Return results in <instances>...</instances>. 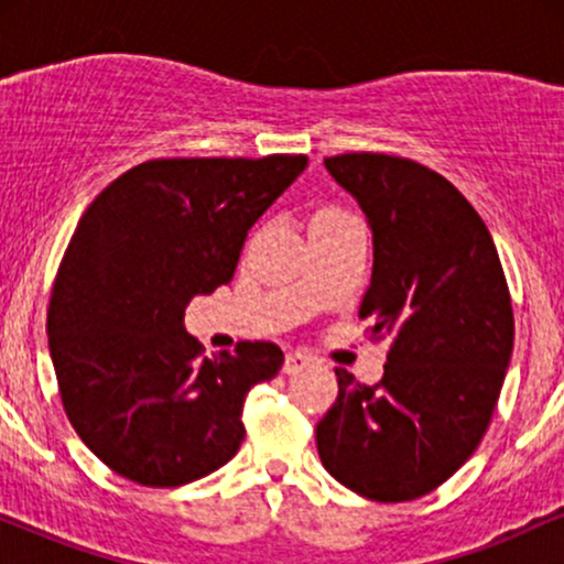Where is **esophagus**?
Returning <instances> with one entry per match:
<instances>
[{"instance_id": "obj_1", "label": "esophagus", "mask_w": 564, "mask_h": 564, "mask_svg": "<svg viewBox=\"0 0 564 564\" xmlns=\"http://www.w3.org/2000/svg\"><path fill=\"white\" fill-rule=\"evenodd\" d=\"M310 366V355H304V352H289L286 355V360H283V373H300L302 368H307Z\"/></svg>"}]
</instances>
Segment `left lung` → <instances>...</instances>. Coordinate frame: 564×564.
<instances>
[{"label": "left lung", "instance_id": "left-lung-1", "mask_svg": "<svg viewBox=\"0 0 564 564\" xmlns=\"http://www.w3.org/2000/svg\"><path fill=\"white\" fill-rule=\"evenodd\" d=\"M373 232L360 318L390 336L384 377L336 368L315 426L328 475L371 501H411L462 467L494 416L514 347L507 278L488 228L443 174L387 153L323 161Z\"/></svg>", "mask_w": 564, "mask_h": 564}]
</instances>
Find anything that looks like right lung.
I'll list each match as a JSON object with an SVG mask.
<instances>
[{
    "label": "right lung",
    "instance_id": "add662e5",
    "mask_svg": "<svg viewBox=\"0 0 564 564\" xmlns=\"http://www.w3.org/2000/svg\"><path fill=\"white\" fill-rule=\"evenodd\" d=\"M307 156L153 159L87 206L47 310L61 400L106 467L177 488L228 464L243 400L283 366L273 341L206 358L185 332L193 296L232 281L246 232Z\"/></svg>",
    "mask_w": 564,
    "mask_h": 564
}]
</instances>
